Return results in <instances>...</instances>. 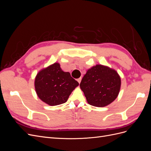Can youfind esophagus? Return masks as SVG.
Masks as SVG:
<instances>
[{
    "label": "esophagus",
    "mask_w": 151,
    "mask_h": 151,
    "mask_svg": "<svg viewBox=\"0 0 151 151\" xmlns=\"http://www.w3.org/2000/svg\"><path fill=\"white\" fill-rule=\"evenodd\" d=\"M81 79H82V78H81V77H80V78L77 79V82H78L79 83H81Z\"/></svg>",
    "instance_id": "1"
}]
</instances>
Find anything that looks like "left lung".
<instances>
[{"label": "left lung", "instance_id": "1", "mask_svg": "<svg viewBox=\"0 0 151 151\" xmlns=\"http://www.w3.org/2000/svg\"><path fill=\"white\" fill-rule=\"evenodd\" d=\"M120 86L121 79L117 72L102 65L89 68L80 84L87 101L96 107L112 103L119 94Z\"/></svg>", "mask_w": 151, "mask_h": 151}]
</instances>
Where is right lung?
<instances>
[{"label":"right lung","mask_w":151,"mask_h":151,"mask_svg":"<svg viewBox=\"0 0 151 151\" xmlns=\"http://www.w3.org/2000/svg\"><path fill=\"white\" fill-rule=\"evenodd\" d=\"M79 83L58 63L41 70L35 77V88L39 98L50 106L65 103Z\"/></svg>","instance_id":"add662e5"}]
</instances>
